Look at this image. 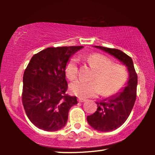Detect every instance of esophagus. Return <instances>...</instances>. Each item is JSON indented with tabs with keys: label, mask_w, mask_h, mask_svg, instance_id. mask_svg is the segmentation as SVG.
<instances>
[{
	"label": "esophagus",
	"mask_w": 155,
	"mask_h": 155,
	"mask_svg": "<svg viewBox=\"0 0 155 155\" xmlns=\"http://www.w3.org/2000/svg\"><path fill=\"white\" fill-rule=\"evenodd\" d=\"M78 101H79V102L80 103H82V102H85V101H86V99L82 98V97H79V98H78Z\"/></svg>",
	"instance_id": "esophagus-1"
}]
</instances>
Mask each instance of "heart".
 <instances>
[{
    "label": "heart",
    "instance_id": "1",
    "mask_svg": "<svg viewBox=\"0 0 155 155\" xmlns=\"http://www.w3.org/2000/svg\"><path fill=\"white\" fill-rule=\"evenodd\" d=\"M87 60L95 71L91 81L76 80L70 84V92L79 97H96L102 93L104 96H111L120 92L128 79V73L122 65H113L111 60L100 54L87 56ZM76 58H72L65 67V74L69 80L75 79L78 73Z\"/></svg>",
    "mask_w": 155,
    "mask_h": 155
}]
</instances>
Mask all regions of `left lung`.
Here are the masks:
<instances>
[{
    "instance_id": "obj_1",
    "label": "left lung",
    "mask_w": 155,
    "mask_h": 155,
    "mask_svg": "<svg viewBox=\"0 0 155 155\" xmlns=\"http://www.w3.org/2000/svg\"><path fill=\"white\" fill-rule=\"evenodd\" d=\"M122 62L127 66L129 77L126 87L120 93L96 102L97 108L87 116L89 124L101 132H108L120 127L128 118L136 99L138 76L132 58L120 49L95 46Z\"/></svg>"
}]
</instances>
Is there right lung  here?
<instances>
[{
    "label": "right lung",
    "instance_id": "obj_1",
    "mask_svg": "<svg viewBox=\"0 0 155 155\" xmlns=\"http://www.w3.org/2000/svg\"><path fill=\"white\" fill-rule=\"evenodd\" d=\"M82 48L49 47L32 57L23 75L22 97L27 116L38 128L56 131L66 124L69 110L77 99L66 94L65 67Z\"/></svg>",
    "mask_w": 155,
    "mask_h": 155
}]
</instances>
